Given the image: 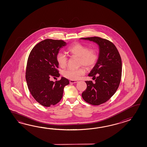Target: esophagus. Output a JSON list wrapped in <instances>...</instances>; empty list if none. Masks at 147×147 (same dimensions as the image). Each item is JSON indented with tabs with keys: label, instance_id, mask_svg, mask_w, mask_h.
<instances>
[{
	"label": "esophagus",
	"instance_id": "obj_1",
	"mask_svg": "<svg viewBox=\"0 0 147 147\" xmlns=\"http://www.w3.org/2000/svg\"><path fill=\"white\" fill-rule=\"evenodd\" d=\"M70 84H76V83H77L78 82V81H76V80H70Z\"/></svg>",
	"mask_w": 147,
	"mask_h": 147
}]
</instances>
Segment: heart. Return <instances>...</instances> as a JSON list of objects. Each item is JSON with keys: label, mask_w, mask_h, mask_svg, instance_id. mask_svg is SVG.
Listing matches in <instances>:
<instances>
[{"label": "heart", "mask_w": 147, "mask_h": 147, "mask_svg": "<svg viewBox=\"0 0 147 147\" xmlns=\"http://www.w3.org/2000/svg\"><path fill=\"white\" fill-rule=\"evenodd\" d=\"M68 52L72 56L77 57L78 66H84L90 69L96 63L98 58L97 51L94 49H89L88 47L80 43H76L68 49ZM56 60L59 66L64 68L67 65L68 58L65 54L59 52L57 54ZM85 73L84 67H81L78 69H68L63 70L62 75L64 77L70 80H76Z\"/></svg>", "instance_id": "b5f03b06"}]
</instances>
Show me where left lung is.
<instances>
[{"instance_id":"1","label":"left lung","mask_w":147,"mask_h":147,"mask_svg":"<svg viewBox=\"0 0 147 147\" xmlns=\"http://www.w3.org/2000/svg\"><path fill=\"white\" fill-rule=\"evenodd\" d=\"M81 39L93 41L99 46L97 63L88 75L93 77L95 83L85 81L87 86L82 97L89 104L100 105L110 99L119 87L122 73L121 57L115 45L108 40L98 37Z\"/></svg>"}]
</instances>
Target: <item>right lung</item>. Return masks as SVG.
I'll return each instance as SVG.
<instances>
[{"instance_id":"obj_1","label":"right lung","mask_w":147,"mask_h":147,"mask_svg":"<svg viewBox=\"0 0 147 147\" xmlns=\"http://www.w3.org/2000/svg\"><path fill=\"white\" fill-rule=\"evenodd\" d=\"M66 44L61 40L45 39L32 48L28 57L26 71L28 89L43 106L58 103L63 97V88L69 84V80L64 77L55 82L50 80L51 77L60 76L56 55Z\"/></svg>"}]
</instances>
